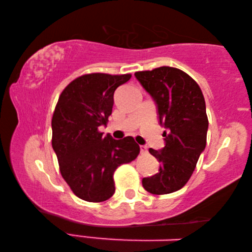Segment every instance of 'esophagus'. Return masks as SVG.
<instances>
[{
  "label": "esophagus",
  "mask_w": 252,
  "mask_h": 252,
  "mask_svg": "<svg viewBox=\"0 0 252 252\" xmlns=\"http://www.w3.org/2000/svg\"><path fill=\"white\" fill-rule=\"evenodd\" d=\"M140 151H141V153H147L148 149L146 146H140Z\"/></svg>",
  "instance_id": "34e87169"
}]
</instances>
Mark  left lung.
<instances>
[{
    "label": "left lung",
    "mask_w": 252,
    "mask_h": 252,
    "mask_svg": "<svg viewBox=\"0 0 252 252\" xmlns=\"http://www.w3.org/2000/svg\"><path fill=\"white\" fill-rule=\"evenodd\" d=\"M158 108L159 122L165 127V146L149 152L160 162L159 172L143 178L142 186L152 194L180 190L189 181L207 143L206 102L198 83L176 67L160 66L134 73Z\"/></svg>",
    "instance_id": "8db88e82"
}]
</instances>
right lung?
<instances>
[{"label":"right lung","mask_w":252,"mask_h":252,"mask_svg":"<svg viewBox=\"0 0 252 252\" xmlns=\"http://www.w3.org/2000/svg\"><path fill=\"white\" fill-rule=\"evenodd\" d=\"M131 74H84L62 91L52 117V147L60 172L73 193L84 201L102 202L116 191L113 173L138 157L132 136L103 135L112 113L114 91Z\"/></svg>","instance_id":"right-lung-1"}]
</instances>
